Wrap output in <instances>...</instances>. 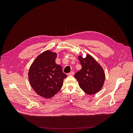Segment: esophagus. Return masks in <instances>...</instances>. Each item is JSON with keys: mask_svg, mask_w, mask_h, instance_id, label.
I'll return each mask as SVG.
<instances>
[{"mask_svg": "<svg viewBox=\"0 0 133 133\" xmlns=\"http://www.w3.org/2000/svg\"><path fill=\"white\" fill-rule=\"evenodd\" d=\"M74 75V72L72 71H71L68 73V75H69V76H73Z\"/></svg>", "mask_w": 133, "mask_h": 133, "instance_id": "34e87169", "label": "esophagus"}]
</instances>
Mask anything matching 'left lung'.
I'll use <instances>...</instances> for the list:
<instances>
[{"label":"left lung","mask_w":133,"mask_h":133,"mask_svg":"<svg viewBox=\"0 0 133 133\" xmlns=\"http://www.w3.org/2000/svg\"><path fill=\"white\" fill-rule=\"evenodd\" d=\"M82 69L75 74L82 89L86 94L92 95L99 91L104 84L105 75L101 66L92 57L79 56Z\"/></svg>","instance_id":"left-lung-1"}]
</instances>
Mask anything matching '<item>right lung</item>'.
Masks as SVG:
<instances>
[{"label": "right lung", "instance_id": "obj_1", "mask_svg": "<svg viewBox=\"0 0 133 133\" xmlns=\"http://www.w3.org/2000/svg\"><path fill=\"white\" fill-rule=\"evenodd\" d=\"M57 54L45 51L39 55L29 70L30 84L39 95L47 98L54 96L61 89L67 75L55 60Z\"/></svg>", "mask_w": 133, "mask_h": 133}]
</instances>
